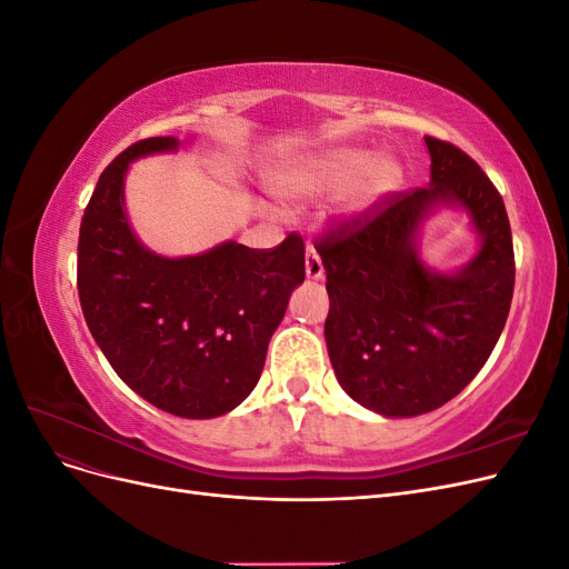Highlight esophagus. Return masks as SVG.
Wrapping results in <instances>:
<instances>
[{
	"instance_id": "1",
	"label": "esophagus",
	"mask_w": 569,
	"mask_h": 569,
	"mask_svg": "<svg viewBox=\"0 0 569 569\" xmlns=\"http://www.w3.org/2000/svg\"><path fill=\"white\" fill-rule=\"evenodd\" d=\"M322 261L316 249H308L306 251V278L308 280H320L322 278Z\"/></svg>"
}]
</instances>
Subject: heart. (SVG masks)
<instances>
[{
  "label": "heart",
  "instance_id": "b5f03b06",
  "mask_svg": "<svg viewBox=\"0 0 569 569\" xmlns=\"http://www.w3.org/2000/svg\"><path fill=\"white\" fill-rule=\"evenodd\" d=\"M401 168L391 159L360 147L330 149L274 178V189L287 199H316L351 187L349 211H363L401 184Z\"/></svg>",
  "mask_w": 569,
  "mask_h": 569
}]
</instances>
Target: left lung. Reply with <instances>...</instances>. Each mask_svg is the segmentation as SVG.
<instances>
[{
	"label": "left lung",
	"instance_id": "8db88e82",
	"mask_svg": "<svg viewBox=\"0 0 569 569\" xmlns=\"http://www.w3.org/2000/svg\"><path fill=\"white\" fill-rule=\"evenodd\" d=\"M429 187L387 194L316 244L327 272L325 341L341 389L385 418H412L451 401L487 363L515 287L501 194L468 153L425 137ZM437 204L469 211L482 244L446 276L417 253V230Z\"/></svg>",
	"mask_w": 569,
	"mask_h": 569
}]
</instances>
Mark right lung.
Returning a JSON list of instances; mask_svg holds the SVG:
<instances>
[{
	"label": "right lung",
	"mask_w": 569,
	"mask_h": 569,
	"mask_svg": "<svg viewBox=\"0 0 569 569\" xmlns=\"http://www.w3.org/2000/svg\"><path fill=\"white\" fill-rule=\"evenodd\" d=\"M178 147L176 137H149L99 176L80 222L78 297L120 380L151 406L206 420L258 385L268 341L306 278V249L295 232L272 249L222 242L182 258L142 247L126 213V173L134 159Z\"/></svg>",
	"instance_id": "add662e5"
}]
</instances>
